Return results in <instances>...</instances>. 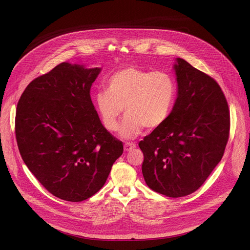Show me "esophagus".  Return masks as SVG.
<instances>
[{
	"mask_svg": "<svg viewBox=\"0 0 250 250\" xmlns=\"http://www.w3.org/2000/svg\"><path fill=\"white\" fill-rule=\"evenodd\" d=\"M135 146H136V145L133 144V142H125V151H130L133 148H135Z\"/></svg>",
	"mask_w": 250,
	"mask_h": 250,
	"instance_id": "obj_1",
	"label": "esophagus"
}]
</instances>
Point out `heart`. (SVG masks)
Wrapping results in <instances>:
<instances>
[{
    "label": "heart",
    "mask_w": 250,
    "mask_h": 250,
    "mask_svg": "<svg viewBox=\"0 0 250 250\" xmlns=\"http://www.w3.org/2000/svg\"><path fill=\"white\" fill-rule=\"evenodd\" d=\"M177 83L164 71L135 66L121 68L106 79L105 90L95 95V104L104 126L115 131L122 111L125 114L120 128L125 138H133L144 128L155 129L170 117L177 98Z\"/></svg>",
    "instance_id": "1"
}]
</instances>
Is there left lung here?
<instances>
[{
	"mask_svg": "<svg viewBox=\"0 0 250 250\" xmlns=\"http://www.w3.org/2000/svg\"><path fill=\"white\" fill-rule=\"evenodd\" d=\"M178 96L168 120L138 146L142 175L159 194L179 198L197 191L222 160L229 136V110L215 79L182 58L174 65Z\"/></svg>",
	"mask_w": 250,
	"mask_h": 250,
	"instance_id": "8db88e82",
	"label": "left lung"
}]
</instances>
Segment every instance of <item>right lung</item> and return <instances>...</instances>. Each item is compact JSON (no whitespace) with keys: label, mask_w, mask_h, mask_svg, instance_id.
<instances>
[{"label":"right lung","mask_w":250,"mask_h":250,"mask_svg":"<svg viewBox=\"0 0 250 250\" xmlns=\"http://www.w3.org/2000/svg\"><path fill=\"white\" fill-rule=\"evenodd\" d=\"M101 68L63 62L32 80L17 105L21 158L53 196L82 202L104 186L123 142L102 125L90 90Z\"/></svg>","instance_id":"1"}]
</instances>
